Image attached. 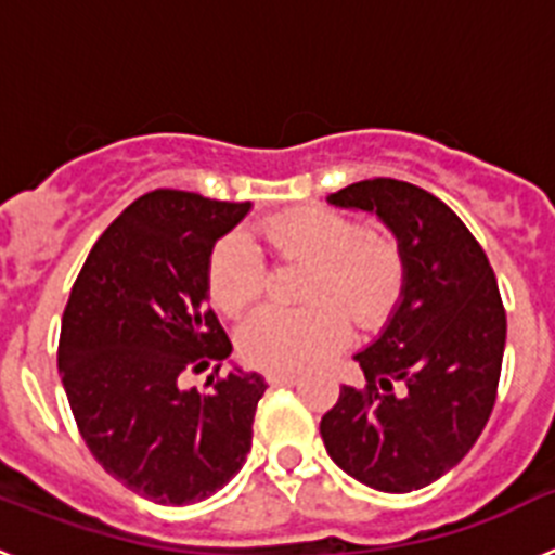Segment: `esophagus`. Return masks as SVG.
<instances>
[{"label": "esophagus", "instance_id": "obj_1", "mask_svg": "<svg viewBox=\"0 0 555 555\" xmlns=\"http://www.w3.org/2000/svg\"><path fill=\"white\" fill-rule=\"evenodd\" d=\"M267 384L269 386H297L300 384V375H294V372H267Z\"/></svg>", "mask_w": 555, "mask_h": 555}]
</instances>
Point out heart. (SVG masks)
Returning <instances> with one entry per match:
<instances>
[{"label":"heart","mask_w":555,"mask_h":555,"mask_svg":"<svg viewBox=\"0 0 555 555\" xmlns=\"http://www.w3.org/2000/svg\"><path fill=\"white\" fill-rule=\"evenodd\" d=\"M263 235L283 261L311 263L302 311L263 308L238 331L244 361L269 372H300L341 350L350 320L361 327L384 325L403 297L405 261L389 235L366 233L341 210L311 208L263 222ZM210 302L228 317L247 311L267 286L261 249L244 233L224 235L205 267ZM341 301L340 307L332 302Z\"/></svg>","instance_id":"1"}]
</instances>
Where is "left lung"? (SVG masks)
I'll return each mask as SVG.
<instances>
[{
	"mask_svg": "<svg viewBox=\"0 0 555 555\" xmlns=\"http://www.w3.org/2000/svg\"><path fill=\"white\" fill-rule=\"evenodd\" d=\"M327 203L375 214L395 233L405 286L384 333L352 356L366 386H341L322 442L364 487L414 492L469 453L494 409L506 347L498 281L467 224L420 185L361 180Z\"/></svg>",
	"mask_w": 555,
	"mask_h": 555,
	"instance_id": "1",
	"label": "left lung"
}]
</instances>
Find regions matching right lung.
<instances>
[{"mask_svg": "<svg viewBox=\"0 0 555 555\" xmlns=\"http://www.w3.org/2000/svg\"><path fill=\"white\" fill-rule=\"evenodd\" d=\"M158 189L121 210L77 274L61 325L57 370L88 450L141 498L189 506L217 494L247 461L267 380L233 366L210 392L182 389L233 352L208 308L214 244L249 214Z\"/></svg>", "mask_w": 555, "mask_h": 555, "instance_id": "obj_1", "label": "right lung"}]
</instances>
